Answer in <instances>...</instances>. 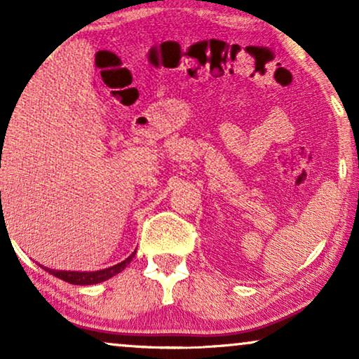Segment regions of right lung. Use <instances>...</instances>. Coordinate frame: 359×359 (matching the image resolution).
Masks as SVG:
<instances>
[{
  "label": "right lung",
  "instance_id": "add662e5",
  "mask_svg": "<svg viewBox=\"0 0 359 359\" xmlns=\"http://www.w3.org/2000/svg\"><path fill=\"white\" fill-rule=\"evenodd\" d=\"M137 252V250H135ZM135 252L130 255L129 258H126L124 262L114 264V266L106 268V269H100V271H58V269H48L43 268L46 271H48L53 276L63 279V281L70 283V284H80V286H86V284H96V283H102L106 279H109L112 276H116L117 273H121L127 264L132 262V258L135 257Z\"/></svg>",
  "mask_w": 359,
  "mask_h": 359
}]
</instances>
